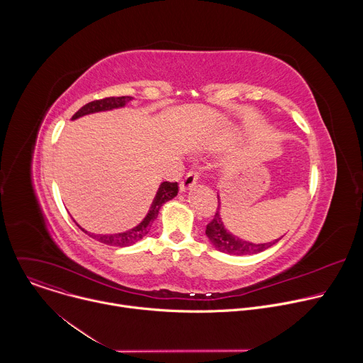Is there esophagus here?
I'll return each instance as SVG.
<instances>
[{
    "label": "esophagus",
    "instance_id": "34e87169",
    "mask_svg": "<svg viewBox=\"0 0 363 363\" xmlns=\"http://www.w3.org/2000/svg\"><path fill=\"white\" fill-rule=\"evenodd\" d=\"M196 181H198V174L196 172H188L186 177L181 181L179 184V189L181 192H188L191 191L195 185H196Z\"/></svg>",
    "mask_w": 363,
    "mask_h": 363
}]
</instances>
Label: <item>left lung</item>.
I'll return each mask as SVG.
<instances>
[{"mask_svg":"<svg viewBox=\"0 0 363 363\" xmlns=\"http://www.w3.org/2000/svg\"><path fill=\"white\" fill-rule=\"evenodd\" d=\"M206 237H208L210 242L221 252L231 254V255H250V254H257L262 252L267 248H270L273 244L281 240V237L267 241V242H251L247 240L240 238L238 235L233 234L231 231L227 230L223 217H221V198L218 195V211L214 216V220L206 225L205 230Z\"/></svg>","mask_w":363,"mask_h":363,"instance_id":"left-lung-1","label":"left lung"}]
</instances>
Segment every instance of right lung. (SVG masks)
Returning a JSON list of instances; mask_svg holds the SVG:
<instances>
[{
	"mask_svg": "<svg viewBox=\"0 0 363 363\" xmlns=\"http://www.w3.org/2000/svg\"><path fill=\"white\" fill-rule=\"evenodd\" d=\"M133 97L130 96H121V97H106L101 100H94L87 103L82 109H79V112H76L72 118V121H76L82 116L86 115H91V113H97V112H108V111H113V109H122L125 108L129 101H132ZM178 195V184L177 182H161L157 194L153 196V201L149 206V210L146 213V216L143 217V220L135 225L133 228H129L126 231L122 233H115V234H94V233H89L87 230H84L80 224H77L76 220L74 224L83 231L86 233L89 237L94 238L99 242L108 244V245H115V247H128L132 245L135 242H138L139 240H142L150 230L152 223L157 220L158 213L161 210V206L171 201L172 198H175Z\"/></svg>",
	"mask_w": 363,
	"mask_h": 363,
	"instance_id": "obj_1",
	"label": "right lung"
}]
</instances>
